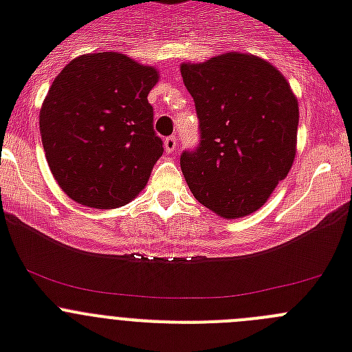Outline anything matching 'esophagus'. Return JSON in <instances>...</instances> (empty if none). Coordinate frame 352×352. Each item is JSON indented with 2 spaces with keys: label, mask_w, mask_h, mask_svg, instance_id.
I'll list each match as a JSON object with an SVG mask.
<instances>
[{
  "label": "esophagus",
  "mask_w": 352,
  "mask_h": 352,
  "mask_svg": "<svg viewBox=\"0 0 352 352\" xmlns=\"http://www.w3.org/2000/svg\"><path fill=\"white\" fill-rule=\"evenodd\" d=\"M164 148H166L167 153H174V151H176V148H178V139L174 138V135L167 138L166 141H164Z\"/></svg>",
  "instance_id": "obj_1"
}]
</instances>
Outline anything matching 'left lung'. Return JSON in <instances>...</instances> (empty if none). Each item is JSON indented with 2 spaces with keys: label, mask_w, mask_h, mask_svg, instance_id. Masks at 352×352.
<instances>
[{
  "label": "left lung",
  "mask_w": 352,
  "mask_h": 352,
  "mask_svg": "<svg viewBox=\"0 0 352 352\" xmlns=\"http://www.w3.org/2000/svg\"><path fill=\"white\" fill-rule=\"evenodd\" d=\"M182 77L201 121V144L182 155L185 182L222 219L259 210L296 157L298 98L270 61L223 52L182 63Z\"/></svg>",
  "instance_id": "8db88e82"
}]
</instances>
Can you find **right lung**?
I'll list each match as a JSON object with an SVG mask.
<instances>
[{"label": "right lung", "mask_w": 352, "mask_h": 352, "mask_svg": "<svg viewBox=\"0 0 352 352\" xmlns=\"http://www.w3.org/2000/svg\"><path fill=\"white\" fill-rule=\"evenodd\" d=\"M158 70L120 52H89L56 76L40 107V135L61 190L82 206H125L164 153L148 95Z\"/></svg>", "instance_id": "1"}]
</instances>
